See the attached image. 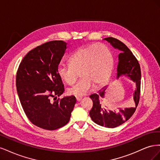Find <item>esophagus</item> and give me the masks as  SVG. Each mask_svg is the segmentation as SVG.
Returning <instances> with one entry per match:
<instances>
[{
    "instance_id": "34e87169",
    "label": "esophagus",
    "mask_w": 160,
    "mask_h": 160,
    "mask_svg": "<svg viewBox=\"0 0 160 160\" xmlns=\"http://www.w3.org/2000/svg\"><path fill=\"white\" fill-rule=\"evenodd\" d=\"M81 99H82L81 97H76V99H77V101H81Z\"/></svg>"
}]
</instances>
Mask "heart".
Returning <instances> with one entry per match:
<instances>
[{"mask_svg": "<svg viewBox=\"0 0 160 160\" xmlns=\"http://www.w3.org/2000/svg\"><path fill=\"white\" fill-rule=\"evenodd\" d=\"M70 65H60L58 75L66 83L73 84L80 72L81 79L69 88L68 93L82 97L94 88L95 83L101 84L108 80L113 67V59L107 47L93 44L82 47L69 59Z\"/></svg>", "mask_w": 160, "mask_h": 160, "instance_id": "b5f03b06", "label": "heart"}]
</instances>
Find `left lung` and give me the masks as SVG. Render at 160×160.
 <instances>
[{
    "instance_id": "left-lung-1",
    "label": "left lung",
    "mask_w": 160,
    "mask_h": 160,
    "mask_svg": "<svg viewBox=\"0 0 160 160\" xmlns=\"http://www.w3.org/2000/svg\"><path fill=\"white\" fill-rule=\"evenodd\" d=\"M114 47L120 51L118 55V65L117 68V79L125 76L129 77L134 83L136 88L133 93V100L135 106L133 108L120 109L119 111L106 110L100 103V98H104L106 87L99 90L97 93L90 95V98L93 102V108L89 115L91 119L101 126L108 128H114L123 124L128 121L134 113L139 101L140 87H141V69L139 62L133 55L128 47L122 41L113 37L103 38Z\"/></svg>"
}]
</instances>
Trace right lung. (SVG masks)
<instances>
[{"label": "right lung", "instance_id": "1", "mask_svg": "<svg viewBox=\"0 0 160 160\" xmlns=\"http://www.w3.org/2000/svg\"><path fill=\"white\" fill-rule=\"evenodd\" d=\"M66 49L67 42L62 41L38 46L23 58L17 72V91L22 109L30 122L42 129L63 127L76 103L73 95L50 101L65 91L57 69Z\"/></svg>", "mask_w": 160, "mask_h": 160}]
</instances>
